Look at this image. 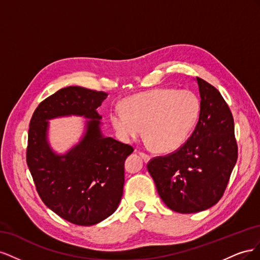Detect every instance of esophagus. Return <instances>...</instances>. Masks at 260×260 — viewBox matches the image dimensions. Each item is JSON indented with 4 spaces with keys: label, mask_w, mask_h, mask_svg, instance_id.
<instances>
[{
    "label": "esophagus",
    "mask_w": 260,
    "mask_h": 260,
    "mask_svg": "<svg viewBox=\"0 0 260 260\" xmlns=\"http://www.w3.org/2000/svg\"><path fill=\"white\" fill-rule=\"evenodd\" d=\"M140 156H141V157H142V158H143V160H144L145 162L149 161V159H151V156H149V155H147L146 153H143V152H140Z\"/></svg>",
    "instance_id": "1"
}]
</instances>
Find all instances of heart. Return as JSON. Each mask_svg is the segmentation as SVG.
Segmentation results:
<instances>
[{"instance_id": "b5f03b06", "label": "heart", "mask_w": 260, "mask_h": 260, "mask_svg": "<svg viewBox=\"0 0 260 260\" xmlns=\"http://www.w3.org/2000/svg\"><path fill=\"white\" fill-rule=\"evenodd\" d=\"M111 112V122L124 142L144 135L158 152L182 146L200 115V101L191 91L153 89L123 101Z\"/></svg>"}]
</instances>
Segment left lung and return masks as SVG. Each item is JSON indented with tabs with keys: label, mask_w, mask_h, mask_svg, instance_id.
Listing matches in <instances>:
<instances>
[{
	"label": "left lung",
	"mask_w": 260,
	"mask_h": 260,
	"mask_svg": "<svg viewBox=\"0 0 260 260\" xmlns=\"http://www.w3.org/2000/svg\"><path fill=\"white\" fill-rule=\"evenodd\" d=\"M196 81L201 109L192 136L176 152L147 164L160 199L180 214L203 211L217 204L238 159L229 106L215 86L199 77Z\"/></svg>",
	"instance_id": "left-lung-1"
}]
</instances>
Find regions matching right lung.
I'll return each mask as SVG.
<instances>
[{
	"label": "right lung",
	"mask_w": 260,
	"mask_h": 260,
	"mask_svg": "<svg viewBox=\"0 0 260 260\" xmlns=\"http://www.w3.org/2000/svg\"><path fill=\"white\" fill-rule=\"evenodd\" d=\"M108 94L67 86L41 102L29 124L27 165L43 203L78 225H93L114 214L124 183L123 164L133 147L101 131L98 107ZM82 115L85 135L65 154L55 153L47 141L48 120Z\"/></svg>",
	"instance_id": "obj_1"
}]
</instances>
